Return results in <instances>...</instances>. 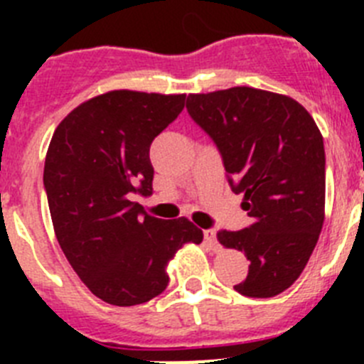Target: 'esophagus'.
<instances>
[{"mask_svg": "<svg viewBox=\"0 0 364 364\" xmlns=\"http://www.w3.org/2000/svg\"><path fill=\"white\" fill-rule=\"evenodd\" d=\"M204 240L208 242V246L211 250H218V244H217V235H215L213 230H205L204 231Z\"/></svg>", "mask_w": 364, "mask_h": 364, "instance_id": "esophagus-1", "label": "esophagus"}]
</instances>
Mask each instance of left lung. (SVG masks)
I'll return each instance as SVG.
<instances>
[{
	"instance_id": "obj_1",
	"label": "left lung",
	"mask_w": 364,
	"mask_h": 364,
	"mask_svg": "<svg viewBox=\"0 0 364 364\" xmlns=\"http://www.w3.org/2000/svg\"><path fill=\"white\" fill-rule=\"evenodd\" d=\"M188 112L213 138L252 226L220 230L218 242L250 260L235 290L273 297L299 279L324 222V144L299 102L255 87L188 96Z\"/></svg>"
}]
</instances>
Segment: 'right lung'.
I'll return each mask as SVG.
<instances>
[{
  "label": "right lung",
  "mask_w": 364,
  "mask_h": 364,
  "mask_svg": "<svg viewBox=\"0 0 364 364\" xmlns=\"http://www.w3.org/2000/svg\"><path fill=\"white\" fill-rule=\"evenodd\" d=\"M186 95L118 89L60 122L43 184L54 235L83 284L104 302L134 306L167 288V264L204 239L189 218L160 220L129 200L153 191L149 147L184 109Z\"/></svg>",
  "instance_id": "add662e5"
}]
</instances>
